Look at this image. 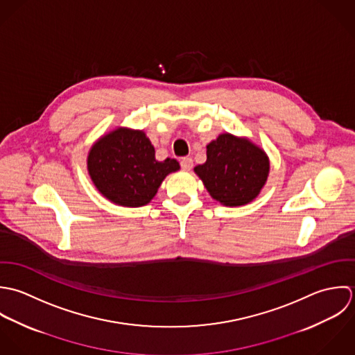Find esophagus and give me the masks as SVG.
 Here are the masks:
<instances>
[{"label":"esophagus","mask_w":355,"mask_h":355,"mask_svg":"<svg viewBox=\"0 0 355 355\" xmlns=\"http://www.w3.org/2000/svg\"><path fill=\"white\" fill-rule=\"evenodd\" d=\"M181 167H182V170L189 171V170L193 167V160H192V157H182V159H181Z\"/></svg>","instance_id":"obj_1"}]
</instances>
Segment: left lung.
Returning <instances> with one entry per match:
<instances>
[{
	"mask_svg": "<svg viewBox=\"0 0 355 355\" xmlns=\"http://www.w3.org/2000/svg\"><path fill=\"white\" fill-rule=\"evenodd\" d=\"M193 170L213 199L226 207H237L259 195L270 163L266 152L254 142L223 133L207 145L206 163Z\"/></svg>",
	"mask_w": 355,
	"mask_h": 355,
	"instance_id": "1",
	"label": "left lung"
}]
</instances>
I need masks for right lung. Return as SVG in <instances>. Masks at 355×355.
I'll return each mask as SVG.
<instances>
[{
  "mask_svg": "<svg viewBox=\"0 0 355 355\" xmlns=\"http://www.w3.org/2000/svg\"><path fill=\"white\" fill-rule=\"evenodd\" d=\"M180 170L175 159H155V148L142 130L116 128L93 144L87 171L97 191L123 207H141L156 195L163 180Z\"/></svg>",
  "mask_w": 355,
  "mask_h": 355,
  "instance_id": "1",
  "label": "right lung"
}]
</instances>
